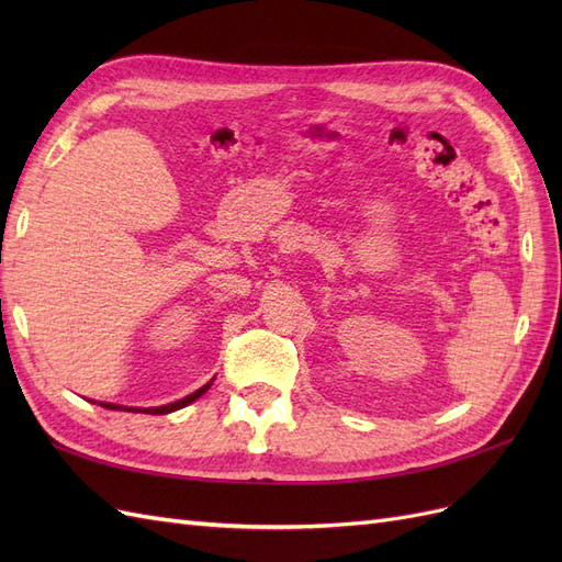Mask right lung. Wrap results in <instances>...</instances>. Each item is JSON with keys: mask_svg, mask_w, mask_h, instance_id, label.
Instances as JSON below:
<instances>
[{"mask_svg": "<svg viewBox=\"0 0 562 562\" xmlns=\"http://www.w3.org/2000/svg\"><path fill=\"white\" fill-rule=\"evenodd\" d=\"M209 386H211V382L203 384L201 389H196L194 394H190V396H184V398H180V401H176V403H171V405H159V407H122V405H114V403H100V405L110 407V411H131V413H145V415H166V413L180 411V407H184V405H190V403L196 401L201 394H206Z\"/></svg>", "mask_w": 562, "mask_h": 562, "instance_id": "1", "label": "right lung"}]
</instances>
